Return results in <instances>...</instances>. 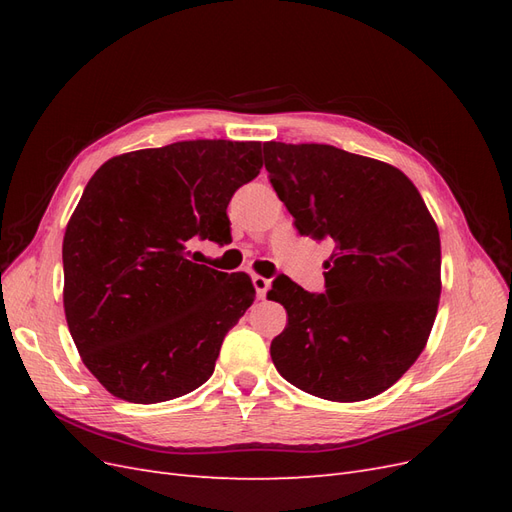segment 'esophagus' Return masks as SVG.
Wrapping results in <instances>:
<instances>
[{
    "mask_svg": "<svg viewBox=\"0 0 512 512\" xmlns=\"http://www.w3.org/2000/svg\"><path fill=\"white\" fill-rule=\"evenodd\" d=\"M252 284L256 288V297L258 299H265L269 288H271V280H267V277H262V275H254L252 277Z\"/></svg>",
    "mask_w": 512,
    "mask_h": 512,
    "instance_id": "1",
    "label": "esophagus"
}]
</instances>
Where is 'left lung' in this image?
Wrapping results in <instances>:
<instances>
[{
    "label": "left lung",
    "mask_w": 512,
    "mask_h": 512,
    "mask_svg": "<svg viewBox=\"0 0 512 512\" xmlns=\"http://www.w3.org/2000/svg\"><path fill=\"white\" fill-rule=\"evenodd\" d=\"M273 190L305 237L331 239L324 292L277 277V371L329 401L376 397L423 352L440 301V232L399 168L331 145L265 143Z\"/></svg>",
    "instance_id": "left-lung-1"
}]
</instances>
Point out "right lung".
Masks as SVG:
<instances>
[{"instance_id": "add662e5", "label": "right lung", "mask_w": 512, "mask_h": 512, "mask_svg": "<svg viewBox=\"0 0 512 512\" xmlns=\"http://www.w3.org/2000/svg\"><path fill=\"white\" fill-rule=\"evenodd\" d=\"M262 168L256 141H181L104 162L64 235V309L87 369L132 404L205 384L226 333L252 305L247 273L192 258L230 241L226 207Z\"/></svg>"}]
</instances>
